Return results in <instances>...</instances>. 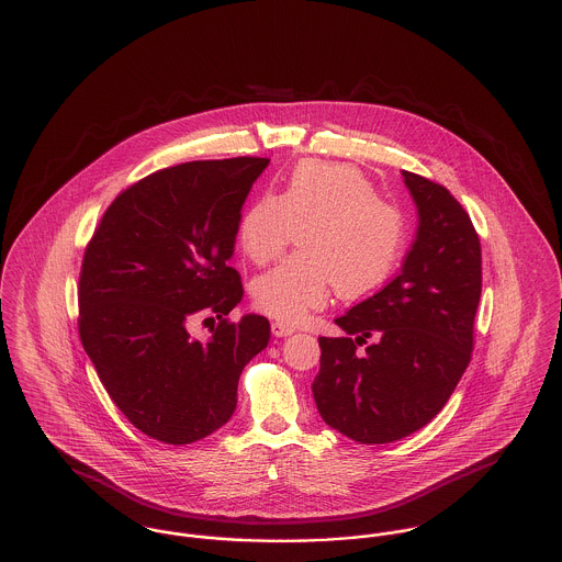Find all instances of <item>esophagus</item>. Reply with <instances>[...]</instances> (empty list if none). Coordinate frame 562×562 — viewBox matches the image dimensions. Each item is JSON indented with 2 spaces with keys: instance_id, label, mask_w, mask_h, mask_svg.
I'll return each mask as SVG.
<instances>
[{
  "instance_id": "1",
  "label": "esophagus",
  "mask_w": 562,
  "mask_h": 562,
  "mask_svg": "<svg viewBox=\"0 0 562 562\" xmlns=\"http://www.w3.org/2000/svg\"><path fill=\"white\" fill-rule=\"evenodd\" d=\"M271 331H273V336H278V338H286V336H291V334L295 331V327L289 325V323H284V321H273V323H271Z\"/></svg>"
}]
</instances>
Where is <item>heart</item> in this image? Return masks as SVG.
<instances>
[{"label":"heart","mask_w":562,"mask_h":562,"mask_svg":"<svg viewBox=\"0 0 562 562\" xmlns=\"http://www.w3.org/2000/svg\"><path fill=\"white\" fill-rule=\"evenodd\" d=\"M300 233L295 257L255 282L265 314L300 323L323 307L331 289L361 300L381 291L408 248V222L400 205L381 199L355 167L302 162L278 196L262 194L241 216L239 244L257 265L280 257Z\"/></svg>","instance_id":"obj_1"}]
</instances>
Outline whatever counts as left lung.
<instances>
[{"instance_id": "left-lung-1", "label": "left lung", "mask_w": 562, "mask_h": 562, "mask_svg": "<svg viewBox=\"0 0 562 562\" xmlns=\"http://www.w3.org/2000/svg\"><path fill=\"white\" fill-rule=\"evenodd\" d=\"M402 175L419 212L417 237L387 286L336 318L346 336L318 338L321 370L312 383L323 422L363 445L393 442L430 424L475 345V226L445 186Z\"/></svg>"}]
</instances>
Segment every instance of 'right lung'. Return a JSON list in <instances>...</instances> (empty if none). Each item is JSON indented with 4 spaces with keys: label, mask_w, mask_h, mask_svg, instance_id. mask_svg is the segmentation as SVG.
I'll return each mask as SVG.
<instances>
[{
    "label": "right lung",
    "mask_w": 562,
    "mask_h": 562,
    "mask_svg": "<svg viewBox=\"0 0 562 562\" xmlns=\"http://www.w3.org/2000/svg\"><path fill=\"white\" fill-rule=\"evenodd\" d=\"M269 158L194 160L147 175L104 212L79 276V336L102 385L130 424L190 445L237 406L246 363L269 342V321L226 314L241 302L228 267L241 205ZM217 314L207 344L184 327Z\"/></svg>",
    "instance_id": "1"
}]
</instances>
